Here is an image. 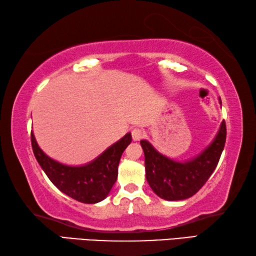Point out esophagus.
I'll return each instance as SVG.
<instances>
[{
  "instance_id": "1",
  "label": "esophagus",
  "mask_w": 256,
  "mask_h": 256,
  "mask_svg": "<svg viewBox=\"0 0 256 256\" xmlns=\"http://www.w3.org/2000/svg\"><path fill=\"white\" fill-rule=\"evenodd\" d=\"M132 136L134 140H140L142 137H144V132H142V129L140 128H135L132 130Z\"/></svg>"
}]
</instances>
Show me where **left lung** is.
<instances>
[{"mask_svg":"<svg viewBox=\"0 0 256 256\" xmlns=\"http://www.w3.org/2000/svg\"><path fill=\"white\" fill-rule=\"evenodd\" d=\"M222 104V100L219 98ZM226 142V124L222 121L214 140L196 158L176 162L156 150L147 140H140L145 154L146 180L160 198L184 200L204 186L216 168Z\"/></svg>","mask_w":256,"mask_h":256,"instance_id":"obj_1","label":"left lung"}]
</instances>
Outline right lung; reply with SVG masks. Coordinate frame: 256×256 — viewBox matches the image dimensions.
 Instances as JSON below:
<instances>
[{"label": "right lung", "mask_w": 256, "mask_h": 256, "mask_svg": "<svg viewBox=\"0 0 256 256\" xmlns=\"http://www.w3.org/2000/svg\"><path fill=\"white\" fill-rule=\"evenodd\" d=\"M130 142L132 134L128 132L92 162L68 166L44 154L31 132L34 158L49 180L65 194L83 204H96L106 198L116 180L121 155Z\"/></svg>", "instance_id": "right-lung-1"}]
</instances>
